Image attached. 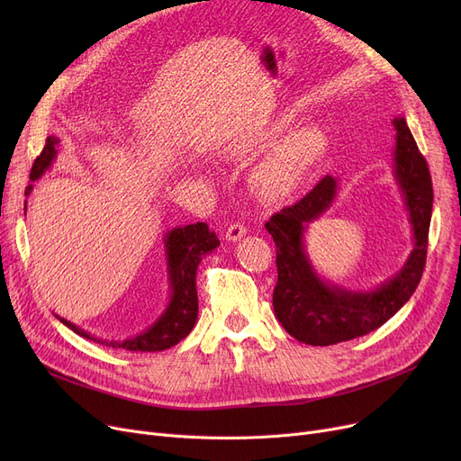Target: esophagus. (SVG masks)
I'll list each match as a JSON object with an SVG mask.
<instances>
[{"label":"esophagus","instance_id":"34e87169","mask_svg":"<svg viewBox=\"0 0 461 461\" xmlns=\"http://www.w3.org/2000/svg\"><path fill=\"white\" fill-rule=\"evenodd\" d=\"M247 235V228L243 224H230V228L226 230V240L228 243H237V240H240Z\"/></svg>","mask_w":461,"mask_h":461}]
</instances>
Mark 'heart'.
Wrapping results in <instances>:
<instances>
[{
    "instance_id": "b5f03b06",
    "label": "heart",
    "mask_w": 461,
    "mask_h": 461,
    "mask_svg": "<svg viewBox=\"0 0 461 461\" xmlns=\"http://www.w3.org/2000/svg\"><path fill=\"white\" fill-rule=\"evenodd\" d=\"M289 127H292V119L280 115L269 121L267 125L258 127L239 138L235 143V153L254 157L267 151ZM325 149V138L318 129L304 127L287 134L275 146L267 158L256 167L254 186L259 196L267 202H284L292 198L312 174V169L320 164Z\"/></svg>"
}]
</instances>
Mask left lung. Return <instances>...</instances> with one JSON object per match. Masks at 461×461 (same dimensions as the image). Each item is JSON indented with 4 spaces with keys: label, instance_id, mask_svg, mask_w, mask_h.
I'll return each instance as SVG.
<instances>
[{
    "label": "left lung",
    "instance_id": "left-lung-1",
    "mask_svg": "<svg viewBox=\"0 0 461 461\" xmlns=\"http://www.w3.org/2000/svg\"><path fill=\"white\" fill-rule=\"evenodd\" d=\"M393 125L394 179L413 231V250L393 278L370 292H353L323 280L313 269L304 233L336 198L338 179L332 176L323 177L301 202L273 214L265 224L276 245L275 313L280 325L303 344L332 346L379 329L411 299L422 278L433 205L431 176L405 119L394 117Z\"/></svg>",
    "mask_w": 461,
    "mask_h": 461
}]
</instances>
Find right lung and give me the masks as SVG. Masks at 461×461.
Wrapping results in <instances>:
<instances>
[{"label": "right lung", "mask_w": 461, "mask_h": 461, "mask_svg": "<svg viewBox=\"0 0 461 461\" xmlns=\"http://www.w3.org/2000/svg\"><path fill=\"white\" fill-rule=\"evenodd\" d=\"M59 140L56 136H48L44 149L37 157L32 167V185L26 188V196L33 190V183L42 177L46 169L52 167V162L58 157ZM221 240L216 233L209 230L205 222L188 224L185 228H174L164 237L166 249V263H167V280H169V303L166 310L160 313V318L143 330L127 340H101L84 329L77 327L59 316H56L65 327L78 336L87 338L96 344H103L113 349H127V351H164L179 344L186 338L198 320V292H196V271L198 265L205 254L212 252Z\"/></svg>", "instance_id": "obj_1"}]
</instances>
